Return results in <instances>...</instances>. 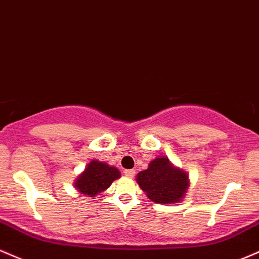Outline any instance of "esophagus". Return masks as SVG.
<instances>
[{
    "mask_svg": "<svg viewBox=\"0 0 259 259\" xmlns=\"http://www.w3.org/2000/svg\"><path fill=\"white\" fill-rule=\"evenodd\" d=\"M123 173H124V176H126V177L132 178L133 176L136 175V169H124Z\"/></svg>",
    "mask_w": 259,
    "mask_h": 259,
    "instance_id": "34e87169",
    "label": "esophagus"
}]
</instances>
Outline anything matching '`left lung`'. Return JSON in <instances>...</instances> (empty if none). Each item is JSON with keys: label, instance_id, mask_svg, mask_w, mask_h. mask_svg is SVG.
<instances>
[{"label": "left lung", "instance_id": "left-lung-1", "mask_svg": "<svg viewBox=\"0 0 259 259\" xmlns=\"http://www.w3.org/2000/svg\"><path fill=\"white\" fill-rule=\"evenodd\" d=\"M136 181L151 201L163 205L183 201L189 189L188 173L173 165L166 156L150 161L148 168L137 175Z\"/></svg>", "mask_w": 259, "mask_h": 259}]
</instances>
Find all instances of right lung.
<instances>
[{"mask_svg":"<svg viewBox=\"0 0 259 259\" xmlns=\"http://www.w3.org/2000/svg\"><path fill=\"white\" fill-rule=\"evenodd\" d=\"M121 177L116 167L108 165L98 160H92L84 171L75 179V189L88 197H97L112 184V182Z\"/></svg>","mask_w":259,"mask_h":259,"instance_id":"1","label":"right lung"}]
</instances>
